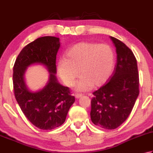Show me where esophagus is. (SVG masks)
<instances>
[{
	"mask_svg": "<svg viewBox=\"0 0 153 153\" xmlns=\"http://www.w3.org/2000/svg\"><path fill=\"white\" fill-rule=\"evenodd\" d=\"M82 96V94H76V95H75V97H76V99H78L79 97H81Z\"/></svg>",
	"mask_w": 153,
	"mask_h": 153,
	"instance_id": "34e87169",
	"label": "esophagus"
}]
</instances>
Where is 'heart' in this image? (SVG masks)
<instances>
[{
    "label": "heart",
    "instance_id": "heart-1",
    "mask_svg": "<svg viewBox=\"0 0 153 153\" xmlns=\"http://www.w3.org/2000/svg\"><path fill=\"white\" fill-rule=\"evenodd\" d=\"M115 64V53L107 44L82 42L74 45L65 53V58L58 62V71L65 84L76 83L79 91H87L92 85L100 87L105 84L112 74Z\"/></svg>",
    "mask_w": 153,
    "mask_h": 153
}]
</instances>
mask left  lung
Wrapping results in <instances>:
<instances>
[{
  "label": "left lung",
  "mask_w": 153,
  "mask_h": 153,
  "mask_svg": "<svg viewBox=\"0 0 153 153\" xmlns=\"http://www.w3.org/2000/svg\"><path fill=\"white\" fill-rule=\"evenodd\" d=\"M116 48L117 64L110 79L93 93L91 119L105 129H115L129 115L139 94V77L135 56L129 48L110 36Z\"/></svg>",
  "instance_id": "8db88e82"
}]
</instances>
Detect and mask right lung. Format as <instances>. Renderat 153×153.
<instances>
[{
    "label": "right lung",
    "mask_w": 153,
    "mask_h": 153,
    "mask_svg": "<svg viewBox=\"0 0 153 153\" xmlns=\"http://www.w3.org/2000/svg\"><path fill=\"white\" fill-rule=\"evenodd\" d=\"M59 46L58 38H38L21 50L13 67L15 98L30 122L43 130H52L64 123L75 101L70 88L58 83L55 76L56 55ZM34 63L44 65L50 72L47 85L36 92L27 88L23 79L27 67Z\"/></svg>",
    "instance_id": "1"
}]
</instances>
